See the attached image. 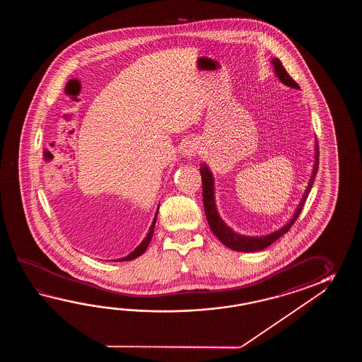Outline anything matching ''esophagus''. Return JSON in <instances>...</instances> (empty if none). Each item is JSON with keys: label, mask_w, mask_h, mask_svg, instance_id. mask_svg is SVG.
<instances>
[{"label": "esophagus", "mask_w": 362, "mask_h": 362, "mask_svg": "<svg viewBox=\"0 0 362 362\" xmlns=\"http://www.w3.org/2000/svg\"><path fill=\"white\" fill-rule=\"evenodd\" d=\"M198 153V142L195 139H189L180 147V154L185 158H192Z\"/></svg>", "instance_id": "obj_1"}]
</instances>
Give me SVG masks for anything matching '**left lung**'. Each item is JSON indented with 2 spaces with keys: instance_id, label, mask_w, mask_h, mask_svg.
I'll return each instance as SVG.
<instances>
[{
  "instance_id": "left-lung-1",
  "label": "left lung",
  "mask_w": 362,
  "mask_h": 362,
  "mask_svg": "<svg viewBox=\"0 0 362 362\" xmlns=\"http://www.w3.org/2000/svg\"><path fill=\"white\" fill-rule=\"evenodd\" d=\"M270 63L273 64V69L274 74L278 77V80L285 84L286 86H290L293 89H299V85L293 81L290 75L286 72L285 67L282 66L281 61L278 58H273ZM320 151H318V144L317 139L315 141V163H313V168H312V173H310V178L309 182L305 187V192L301 197L300 203L299 206L295 209L293 217L287 221V223L279 228L278 230L272 231L270 234L267 235H243L239 234L237 231L233 230L230 226H228L226 223L221 218V216L217 211L216 207V198H215V178H214V173L212 170H209L207 163L200 164V175H202V184H203V204H204V211H206V217H207L208 225L211 228L212 233L215 234L218 240L234 251L238 252H256V251H262L264 248L269 247L272 243H274L277 239L281 238L284 234L290 230V228L293 226V223L296 221V218L300 215L301 209L304 207V203L307 200L308 194L312 189V185L315 181V173L318 170V156H320Z\"/></svg>"
}]
</instances>
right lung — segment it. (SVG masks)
<instances>
[{"label": "right lung", "instance_id": "1", "mask_svg": "<svg viewBox=\"0 0 362 362\" xmlns=\"http://www.w3.org/2000/svg\"><path fill=\"white\" fill-rule=\"evenodd\" d=\"M158 211H159V206H158L154 220H153V223H151V226H150V229H148V233H147L145 239L139 243V246L136 247V248L132 251L131 254L124 256L122 259H117L115 262H131V260L136 259V257H139V256H141V255L144 254V252L146 251L147 246H148L150 240L153 238V234H154L155 221H156V217H158Z\"/></svg>", "mask_w": 362, "mask_h": 362}]
</instances>
